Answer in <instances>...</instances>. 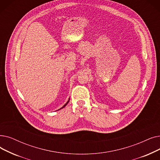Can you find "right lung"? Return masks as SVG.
Masks as SVG:
<instances>
[{"label": "right lung", "mask_w": 160, "mask_h": 160, "mask_svg": "<svg viewBox=\"0 0 160 160\" xmlns=\"http://www.w3.org/2000/svg\"><path fill=\"white\" fill-rule=\"evenodd\" d=\"M69 101H70V99H68V101H67V102H66V103H65V105H63V107H61V108H59V110H61V109H62V108H64V107H65V106H66V105H67V104H68V102H69Z\"/></svg>", "instance_id": "obj_1"}]
</instances>
